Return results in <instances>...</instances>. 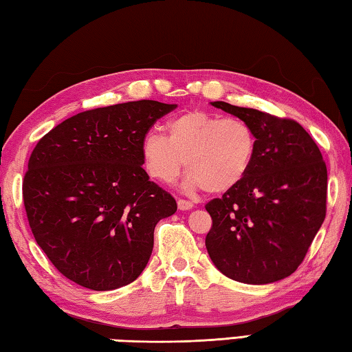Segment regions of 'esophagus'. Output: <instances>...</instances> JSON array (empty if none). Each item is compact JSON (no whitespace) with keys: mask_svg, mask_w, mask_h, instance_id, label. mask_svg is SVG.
<instances>
[{"mask_svg":"<svg viewBox=\"0 0 352 352\" xmlns=\"http://www.w3.org/2000/svg\"><path fill=\"white\" fill-rule=\"evenodd\" d=\"M177 205H178V210H182V211H188V210H192V208H194L192 201L184 200V199H178Z\"/></svg>","mask_w":352,"mask_h":352,"instance_id":"obj_1","label":"esophagus"}]
</instances>
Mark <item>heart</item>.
Listing matches in <instances>:
<instances>
[{"mask_svg":"<svg viewBox=\"0 0 352 352\" xmlns=\"http://www.w3.org/2000/svg\"><path fill=\"white\" fill-rule=\"evenodd\" d=\"M258 136L242 118H220L205 110H188L168 122V138L144 136L141 157L147 174L162 183L188 172V188L223 194L236 188L252 169Z\"/></svg>","mask_w":352,"mask_h":352,"instance_id":"heart-1","label":"heart"}]
</instances>
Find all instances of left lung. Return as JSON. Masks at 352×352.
Masks as SVG:
<instances>
[{
    "label": "left lung",
    "mask_w": 352,
    "mask_h": 352,
    "mask_svg": "<svg viewBox=\"0 0 352 352\" xmlns=\"http://www.w3.org/2000/svg\"><path fill=\"white\" fill-rule=\"evenodd\" d=\"M211 104L252 124L258 151L248 175L205 206L212 219L208 254L234 281H279L298 269L326 217V163L294 119Z\"/></svg>",
    "instance_id": "obj_1"
}]
</instances>
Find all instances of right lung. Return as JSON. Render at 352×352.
<instances>
[{
    "label": "right lung",
    "mask_w": 352,
    "mask_h": 352,
    "mask_svg": "<svg viewBox=\"0 0 352 352\" xmlns=\"http://www.w3.org/2000/svg\"><path fill=\"white\" fill-rule=\"evenodd\" d=\"M175 105L135 100L65 119L34 147L23 201L35 241L52 265L91 290L133 283L147 265L153 230L177 211L148 180L141 144Z\"/></svg>",
    "instance_id": "obj_1"
}]
</instances>
